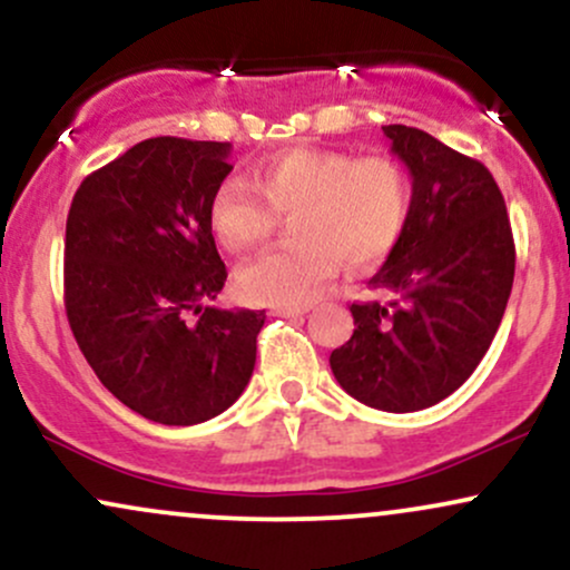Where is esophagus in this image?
Returning a JSON list of instances; mask_svg holds the SVG:
<instances>
[{
	"instance_id": "obj_1",
	"label": "esophagus",
	"mask_w": 570,
	"mask_h": 570,
	"mask_svg": "<svg viewBox=\"0 0 570 570\" xmlns=\"http://www.w3.org/2000/svg\"><path fill=\"white\" fill-rule=\"evenodd\" d=\"M307 311H311V307H305V305H273V307H271L273 316H284V318L305 316Z\"/></svg>"
}]
</instances>
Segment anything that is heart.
<instances>
[{
	"instance_id": "heart-1",
	"label": "heart",
	"mask_w": 570,
	"mask_h": 570,
	"mask_svg": "<svg viewBox=\"0 0 570 570\" xmlns=\"http://www.w3.org/2000/svg\"><path fill=\"white\" fill-rule=\"evenodd\" d=\"M244 176H227L208 203L219 244L248 252L271 235L276 214H292L294 240L240 267L238 289L263 305H305L335 276L381 263L402 238L410 176L391 158H353L330 149H289Z\"/></svg>"
}]
</instances>
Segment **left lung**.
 <instances>
[{
	"label": "left lung",
	"mask_w": 570,
	"mask_h": 570,
	"mask_svg": "<svg viewBox=\"0 0 570 570\" xmlns=\"http://www.w3.org/2000/svg\"><path fill=\"white\" fill-rule=\"evenodd\" d=\"M407 166L412 198L402 238L353 303L356 330L332 351L337 383L362 404L415 412L469 381L507 311L514 238L507 203L480 160L410 126H383Z\"/></svg>",
	"instance_id": "8db88e82"
}]
</instances>
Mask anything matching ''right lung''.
<instances>
[{
	"mask_svg": "<svg viewBox=\"0 0 570 570\" xmlns=\"http://www.w3.org/2000/svg\"><path fill=\"white\" fill-rule=\"evenodd\" d=\"M227 141H139L85 176L63 246V305L82 356L126 407L195 426L244 394L265 311L214 307L227 278L208 203Z\"/></svg>",
	"mask_w": 570,
	"mask_h": 570,
	"instance_id": "right-lung-1",
	"label": "right lung"
}]
</instances>
